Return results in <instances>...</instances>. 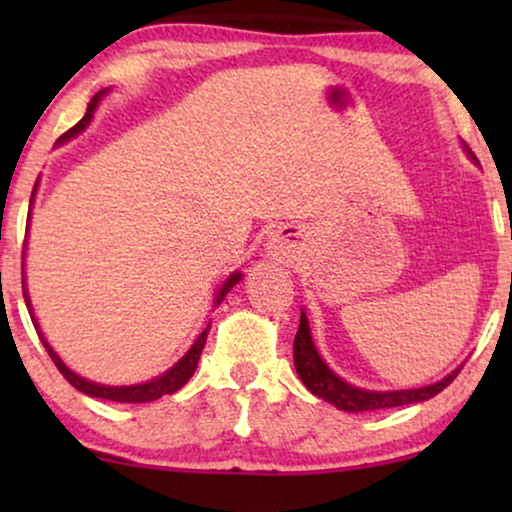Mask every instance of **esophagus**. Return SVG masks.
<instances>
[{"mask_svg": "<svg viewBox=\"0 0 512 512\" xmlns=\"http://www.w3.org/2000/svg\"><path fill=\"white\" fill-rule=\"evenodd\" d=\"M293 247H296V242L291 240V235L275 233V235L270 237V251H272V256H286V254H291Z\"/></svg>", "mask_w": 512, "mask_h": 512, "instance_id": "obj_1", "label": "esophagus"}]
</instances>
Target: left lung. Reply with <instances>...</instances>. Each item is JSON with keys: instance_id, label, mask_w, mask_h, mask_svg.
Masks as SVG:
<instances>
[{"instance_id": "obj_1", "label": "left lung", "mask_w": 512, "mask_h": 512, "mask_svg": "<svg viewBox=\"0 0 512 512\" xmlns=\"http://www.w3.org/2000/svg\"><path fill=\"white\" fill-rule=\"evenodd\" d=\"M471 158L478 160L473 153H471ZM293 363H296L300 380H303L305 387L310 389L314 396L324 398L326 403H331L338 410H345V412L384 410V408H398V405L429 401V398L440 394V391H443L461 370V366H459L457 370H452L450 375L443 377L440 382H433V384H429V387H419V389L368 391V389L352 387V384L335 375L333 370L326 366V361L319 356L317 347H314V342H312L310 324H307L305 312L300 314V326H298L296 340H293Z\"/></svg>"}]
</instances>
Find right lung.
Returning a JSON list of instances; mask_svg holds the SVG:
<instances>
[{"mask_svg": "<svg viewBox=\"0 0 512 512\" xmlns=\"http://www.w3.org/2000/svg\"><path fill=\"white\" fill-rule=\"evenodd\" d=\"M104 93H107V88L100 90V93H97V95L93 97V100H90L88 109H86V116H83L81 121L74 125V128H69V130L65 132V135H62V137L58 139V142H67V139H72L74 135H79L81 130H86V125L90 123V118H93V111H95L97 104H100ZM37 184H39V181H37ZM37 184H34L32 198H34V193H37ZM30 207H32V200H30ZM240 279H242V272H233V275H230V277L226 279V282L221 284V289H219V293H216L214 303L219 305L221 300L226 298V293H228L230 289H233V286H235L237 282H240ZM23 298H25V305H27V310H30V317H32V305H30V296H27V289H25V279H23ZM32 324H34V328H37V333H39L41 342H44L48 356H51L53 363H55V366H58V370L62 373V377H65V380H67L69 384H72L74 389H79L81 394H86V396L104 398V401H116V403H149V401H156V398H160V396L174 394V391H179L188 380H191L193 373H195V368H198L202 347H205L207 333H209V326H207L205 331H202V333L198 335V340L193 342V347L188 349V352H186L184 356H181V359H179L177 363H174V366H172L170 370H165L163 375L156 377V380H149V382H144V384H130V387H107V384L90 382V380H86V377L76 375L72 368H67L65 363H62L60 356L53 352V347L48 345V342L44 340V333L39 331L37 321H32Z\"/></svg>", "mask_w": 512, "mask_h": 512, "instance_id": "add662e5", "label": "right lung"}]
</instances>
